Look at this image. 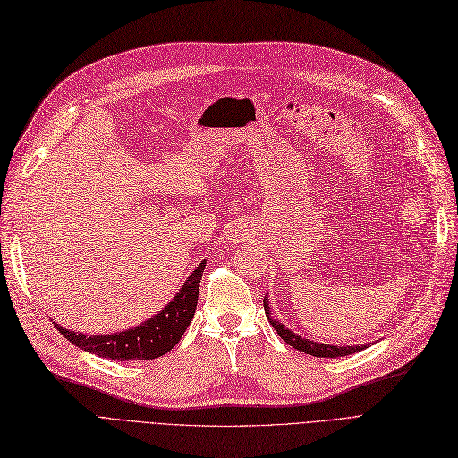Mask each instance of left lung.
<instances>
[{
	"label": "left lung",
	"mask_w": 458,
	"mask_h": 458,
	"mask_svg": "<svg viewBox=\"0 0 458 458\" xmlns=\"http://www.w3.org/2000/svg\"><path fill=\"white\" fill-rule=\"evenodd\" d=\"M263 310H266L267 321L276 330V335H279L288 345H293L294 350H300V352L308 353V355H313V357H344V355H352V353H357V352L369 348L367 344H359V345H330V344L313 342L310 338H301L300 335H296V332H293L288 327H284L281 321H276V318L271 317V306H269L267 294H266V298H263Z\"/></svg>",
	"instance_id": "1"
}]
</instances>
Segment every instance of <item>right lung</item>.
<instances>
[{"label": "right lung", "mask_w": 458, "mask_h": 458, "mask_svg": "<svg viewBox=\"0 0 458 458\" xmlns=\"http://www.w3.org/2000/svg\"><path fill=\"white\" fill-rule=\"evenodd\" d=\"M204 263H199L174 300L157 315L133 328L113 332V335H84L68 330L55 323L61 335L78 345L80 350L95 353L113 361H140V359H157L168 353L182 340L183 332L192 321L199 301V286L202 281Z\"/></svg>", "instance_id": "obj_1"}]
</instances>
